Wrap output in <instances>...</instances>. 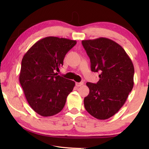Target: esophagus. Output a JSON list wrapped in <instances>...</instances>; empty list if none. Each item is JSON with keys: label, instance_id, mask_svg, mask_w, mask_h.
<instances>
[{"label": "esophagus", "instance_id": "34e87169", "mask_svg": "<svg viewBox=\"0 0 149 149\" xmlns=\"http://www.w3.org/2000/svg\"><path fill=\"white\" fill-rule=\"evenodd\" d=\"M76 86H77V87H79V86H83V85L84 84V83L83 82H80V83H76Z\"/></svg>", "mask_w": 149, "mask_h": 149}]
</instances>
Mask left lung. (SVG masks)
Instances as JSON below:
<instances>
[{
	"label": "left lung",
	"mask_w": 149,
	"mask_h": 149,
	"mask_svg": "<svg viewBox=\"0 0 149 149\" xmlns=\"http://www.w3.org/2000/svg\"><path fill=\"white\" fill-rule=\"evenodd\" d=\"M82 44L91 71L100 73L96 84L86 83L90 93L84 99V107L97 119L109 118L125 104L133 88V64L124 49L110 39L83 40Z\"/></svg>",
	"instance_id": "obj_1"
}]
</instances>
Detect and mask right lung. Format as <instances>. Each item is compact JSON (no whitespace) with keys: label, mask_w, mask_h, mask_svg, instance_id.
<instances>
[{"label":"right lung","mask_w":149,"mask_h":149,"mask_svg":"<svg viewBox=\"0 0 149 149\" xmlns=\"http://www.w3.org/2000/svg\"><path fill=\"white\" fill-rule=\"evenodd\" d=\"M77 42L49 36L40 40L25 54L19 80L27 102L42 116L55 115L63 109L75 82L58 75L65 56Z\"/></svg>","instance_id":"obj_1"}]
</instances>
